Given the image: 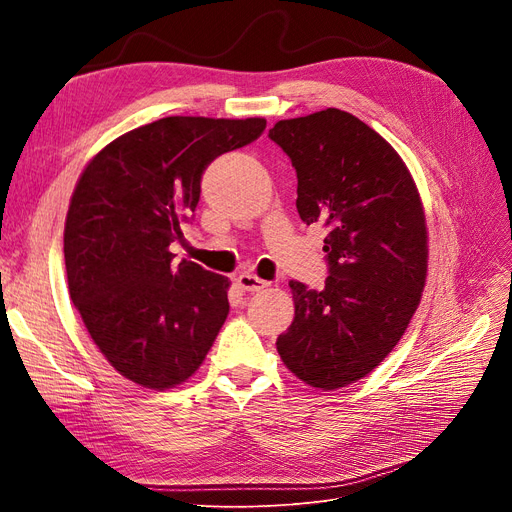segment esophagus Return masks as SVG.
<instances>
[{"label": "esophagus", "instance_id": "34e87169", "mask_svg": "<svg viewBox=\"0 0 512 512\" xmlns=\"http://www.w3.org/2000/svg\"><path fill=\"white\" fill-rule=\"evenodd\" d=\"M236 284L247 292H259V290L267 288V284H270V282H265V280L253 276V274H240V276H236Z\"/></svg>", "mask_w": 512, "mask_h": 512}]
</instances>
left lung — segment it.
Masks as SVG:
<instances>
[{"mask_svg":"<svg viewBox=\"0 0 512 512\" xmlns=\"http://www.w3.org/2000/svg\"><path fill=\"white\" fill-rule=\"evenodd\" d=\"M297 170L301 220L328 226L321 290L290 280L294 319L278 336L284 365L317 390L378 367L409 328L427 278V224L396 149L353 114L328 107L270 130Z\"/></svg>","mask_w":512,"mask_h":512,"instance_id":"obj_1","label":"left lung"}]
</instances>
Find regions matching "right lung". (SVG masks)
<instances>
[{
    "mask_svg": "<svg viewBox=\"0 0 512 512\" xmlns=\"http://www.w3.org/2000/svg\"><path fill=\"white\" fill-rule=\"evenodd\" d=\"M263 130V118H161L105 145L80 174L64 226L70 299L126 380L180 386L220 334L230 280L186 259L174 265L170 245L209 161Z\"/></svg>",
    "mask_w": 512,
    "mask_h": 512,
    "instance_id": "right-lung-1",
    "label": "right lung"
}]
</instances>
